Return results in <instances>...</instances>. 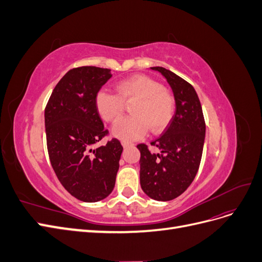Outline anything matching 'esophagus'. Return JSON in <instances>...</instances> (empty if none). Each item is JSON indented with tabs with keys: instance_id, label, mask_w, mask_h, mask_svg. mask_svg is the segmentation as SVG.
<instances>
[{
	"instance_id": "1",
	"label": "esophagus",
	"mask_w": 262,
	"mask_h": 262,
	"mask_svg": "<svg viewBox=\"0 0 262 262\" xmlns=\"http://www.w3.org/2000/svg\"><path fill=\"white\" fill-rule=\"evenodd\" d=\"M131 145H133L132 143H130V142H126V141H122V146L125 148V147H129V146H131Z\"/></svg>"
}]
</instances>
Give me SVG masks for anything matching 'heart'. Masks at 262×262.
Segmentation results:
<instances>
[{"instance_id":"heart-1","label":"heart","mask_w":262,"mask_h":262,"mask_svg":"<svg viewBox=\"0 0 262 262\" xmlns=\"http://www.w3.org/2000/svg\"><path fill=\"white\" fill-rule=\"evenodd\" d=\"M116 90L118 95L100 91L95 98L97 112L105 121H118L124 112V104L136 101L131 106L133 116L121 119L114 126V137L128 142L141 139L148 128L153 133L167 128L175 113V100L161 83L136 74L118 82Z\"/></svg>"}]
</instances>
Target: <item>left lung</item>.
<instances>
[{"mask_svg": "<svg viewBox=\"0 0 262 262\" xmlns=\"http://www.w3.org/2000/svg\"><path fill=\"white\" fill-rule=\"evenodd\" d=\"M160 72L173 93L176 113L169 125L150 145L160 153H152L147 145L139 144L140 184L154 200L169 201L184 193L199 169L205 138V122L199 97L191 84L171 71L150 68Z\"/></svg>", "mask_w": 262, "mask_h": 262, "instance_id": "obj_1", "label": "left lung"}]
</instances>
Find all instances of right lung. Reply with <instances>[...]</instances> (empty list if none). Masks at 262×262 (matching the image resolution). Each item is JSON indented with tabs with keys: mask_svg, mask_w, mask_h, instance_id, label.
<instances>
[{
	"mask_svg": "<svg viewBox=\"0 0 262 262\" xmlns=\"http://www.w3.org/2000/svg\"><path fill=\"white\" fill-rule=\"evenodd\" d=\"M110 77L109 69L70 70L54 87L45 109L52 168L67 191L83 202H97L112 193L123 149L117 139L93 147L108 134L95 98Z\"/></svg>",
	"mask_w": 262,
	"mask_h": 262,
	"instance_id": "1",
	"label": "right lung"
}]
</instances>
